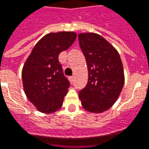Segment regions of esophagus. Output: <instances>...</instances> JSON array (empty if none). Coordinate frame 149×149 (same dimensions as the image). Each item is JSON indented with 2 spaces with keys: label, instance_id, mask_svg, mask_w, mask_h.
Masks as SVG:
<instances>
[{
  "label": "esophagus",
  "instance_id": "1",
  "mask_svg": "<svg viewBox=\"0 0 149 149\" xmlns=\"http://www.w3.org/2000/svg\"><path fill=\"white\" fill-rule=\"evenodd\" d=\"M69 80H70L71 82H72L73 80H74V77H73V76H72V77H69Z\"/></svg>",
  "mask_w": 149,
  "mask_h": 149
}]
</instances>
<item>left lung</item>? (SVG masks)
<instances>
[{
  "label": "left lung",
  "mask_w": 149,
  "mask_h": 149,
  "mask_svg": "<svg viewBox=\"0 0 149 149\" xmlns=\"http://www.w3.org/2000/svg\"><path fill=\"white\" fill-rule=\"evenodd\" d=\"M78 38L88 68V83L79 92V99L88 112L104 113L116 103L124 86L121 57L117 49L97 33H80Z\"/></svg>",
  "instance_id": "obj_1"
}]
</instances>
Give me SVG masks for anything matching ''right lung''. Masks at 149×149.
<instances>
[{"label":"right lung","mask_w":149,"mask_h":149,"mask_svg":"<svg viewBox=\"0 0 149 149\" xmlns=\"http://www.w3.org/2000/svg\"><path fill=\"white\" fill-rule=\"evenodd\" d=\"M76 38L73 32L48 33L35 45L24 63V93L40 113H55L61 109L70 84L63 75L58 54L68 49Z\"/></svg>","instance_id":"add662e5"}]
</instances>
